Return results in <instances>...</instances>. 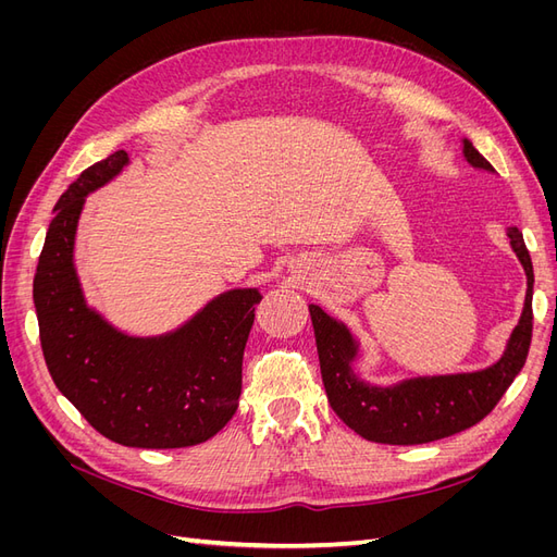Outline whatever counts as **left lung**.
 Returning a JSON list of instances; mask_svg holds the SVG:
<instances>
[{
  "label": "left lung",
  "mask_w": 557,
  "mask_h": 557,
  "mask_svg": "<svg viewBox=\"0 0 557 557\" xmlns=\"http://www.w3.org/2000/svg\"><path fill=\"white\" fill-rule=\"evenodd\" d=\"M462 156L474 170L495 172L469 139H462ZM507 237L528 276L525 305L502 358L479 372L436 374L401 379L391 385L367 383L356 374L360 342L346 323L309 305L320 374L330 407L362 440L393 446H413L444 440L476 425L507 393L528 360L532 342V285L530 252L518 227H507Z\"/></svg>",
  "instance_id": "1"
}]
</instances>
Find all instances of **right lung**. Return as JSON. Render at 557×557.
<instances>
[{"label": "right lung", "instance_id": "obj_1", "mask_svg": "<svg viewBox=\"0 0 557 557\" xmlns=\"http://www.w3.org/2000/svg\"><path fill=\"white\" fill-rule=\"evenodd\" d=\"M129 164L125 150L83 172L53 209L35 276L48 372L107 440L132 448H185L211 440L239 407L242 362L258 288L207 301L172 332L134 336L88 305L74 264L86 197Z\"/></svg>", "mask_w": 557, "mask_h": 557}]
</instances>
